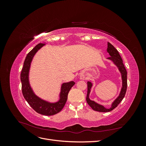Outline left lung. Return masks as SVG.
Returning <instances> with one entry per match:
<instances>
[{"instance_id": "8db88e82", "label": "left lung", "mask_w": 146, "mask_h": 146, "mask_svg": "<svg viewBox=\"0 0 146 146\" xmlns=\"http://www.w3.org/2000/svg\"><path fill=\"white\" fill-rule=\"evenodd\" d=\"M107 52L109 54V55H110V56L107 59L111 60L112 62L117 66V68H118L119 70L121 72L122 86L120 93H119V95L118 96L117 98L114 100V102L111 104V107L110 108H105L104 106L96 103L94 100H90V94L91 92V89L92 86V84L91 82H87V84H88V92H87V96H86L87 103L92 108V110H94V111H99V112H109L115 108L116 107H117V106L120 104L123 98H124L126 93L127 88V72L125 66L123 64V61L122 60L121 56H120V55H119V52L117 50L116 48L114 47L111 43H110L108 42Z\"/></svg>"}]
</instances>
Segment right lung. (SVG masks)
<instances>
[{
	"label": "right lung",
	"instance_id": "right-lung-1",
	"mask_svg": "<svg viewBox=\"0 0 146 146\" xmlns=\"http://www.w3.org/2000/svg\"><path fill=\"white\" fill-rule=\"evenodd\" d=\"M45 45L44 43H39L27 54L25 59L24 66L21 74L22 92L25 99L35 111L42 115L52 116L59 113L63 109L68 99L70 90L75 85L73 81L63 83L61 86L60 99L58 102L51 103L39 98L34 93L29 82V70L31 63L35 54Z\"/></svg>",
	"mask_w": 146,
	"mask_h": 146
}]
</instances>
